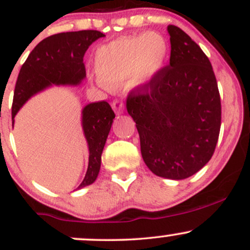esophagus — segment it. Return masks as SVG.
Instances as JSON below:
<instances>
[{
	"label": "esophagus",
	"instance_id": "obj_1",
	"mask_svg": "<svg viewBox=\"0 0 250 250\" xmlns=\"http://www.w3.org/2000/svg\"><path fill=\"white\" fill-rule=\"evenodd\" d=\"M111 107H113V110L115 111L116 115H120V114H122L123 110H125V105H123V103L121 101H119V100H115V101L113 102V104H111Z\"/></svg>",
	"mask_w": 250,
	"mask_h": 250
}]
</instances>
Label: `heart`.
Returning a JSON list of instances; mask_svg holds the SVG:
<instances>
[{"label":"heart","instance_id":"1","mask_svg":"<svg viewBox=\"0 0 250 250\" xmlns=\"http://www.w3.org/2000/svg\"><path fill=\"white\" fill-rule=\"evenodd\" d=\"M169 44L165 36L147 33L127 36L103 44L95 53L97 80L105 88H115L133 76L136 84H146L166 67Z\"/></svg>","mask_w":250,"mask_h":250}]
</instances>
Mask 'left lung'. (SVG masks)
Segmentation results:
<instances>
[{
  "instance_id": "8db88e82",
  "label": "left lung",
  "mask_w": 250,
  "mask_h": 250,
  "mask_svg": "<svg viewBox=\"0 0 250 250\" xmlns=\"http://www.w3.org/2000/svg\"><path fill=\"white\" fill-rule=\"evenodd\" d=\"M169 64L131 91L128 114L136 123L141 154L157 176L183 180L207 165L221 128V100L209 59L190 36L168 25Z\"/></svg>"
}]
</instances>
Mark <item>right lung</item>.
<instances>
[{
    "mask_svg": "<svg viewBox=\"0 0 250 250\" xmlns=\"http://www.w3.org/2000/svg\"><path fill=\"white\" fill-rule=\"evenodd\" d=\"M104 34L97 30L69 31L51 35L34 48L23 63L15 85L11 117L16 116L31 96L50 85H79L85 77L83 56L89 45ZM108 102L89 103L82 109V128L89 149L88 169L79 188L95 182L101 168V155L113 120Z\"/></svg>",
    "mask_w": 250,
    "mask_h": 250,
    "instance_id": "add662e5",
    "label": "right lung"
}]
</instances>
